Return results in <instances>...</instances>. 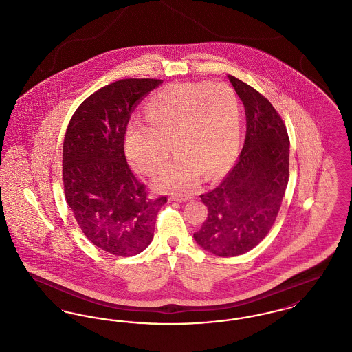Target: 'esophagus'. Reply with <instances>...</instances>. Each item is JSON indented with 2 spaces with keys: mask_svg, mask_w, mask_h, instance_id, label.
Wrapping results in <instances>:
<instances>
[{
  "mask_svg": "<svg viewBox=\"0 0 352 352\" xmlns=\"http://www.w3.org/2000/svg\"><path fill=\"white\" fill-rule=\"evenodd\" d=\"M190 199V197H187V195H171L170 197V201H187Z\"/></svg>",
  "mask_w": 352,
  "mask_h": 352,
  "instance_id": "obj_1",
  "label": "esophagus"
}]
</instances>
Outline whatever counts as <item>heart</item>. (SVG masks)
Segmentation results:
<instances>
[{"instance_id": "1", "label": "heart", "mask_w": 352, "mask_h": 352, "mask_svg": "<svg viewBox=\"0 0 352 352\" xmlns=\"http://www.w3.org/2000/svg\"><path fill=\"white\" fill-rule=\"evenodd\" d=\"M148 124L132 122L125 132L126 157L135 171L155 175L162 190L184 192L215 178L237 153L241 105L227 84L174 83L161 88L145 107Z\"/></svg>"}]
</instances>
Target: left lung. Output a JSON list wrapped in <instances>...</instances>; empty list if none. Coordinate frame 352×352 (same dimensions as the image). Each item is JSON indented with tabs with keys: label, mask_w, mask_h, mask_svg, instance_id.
<instances>
[{
	"label": "left lung",
	"mask_w": 352,
	"mask_h": 352,
	"mask_svg": "<svg viewBox=\"0 0 352 352\" xmlns=\"http://www.w3.org/2000/svg\"><path fill=\"white\" fill-rule=\"evenodd\" d=\"M228 79L245 109V141L221 184L201 195L208 215L194 234L204 251L220 257L251 251L268 234L289 181L290 144L283 118L253 87L232 75Z\"/></svg>",
	"instance_id": "obj_1"
}]
</instances>
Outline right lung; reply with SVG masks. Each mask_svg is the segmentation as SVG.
Returning <instances> with one entry per match:
<instances>
[{
    "mask_svg": "<svg viewBox=\"0 0 352 352\" xmlns=\"http://www.w3.org/2000/svg\"><path fill=\"white\" fill-rule=\"evenodd\" d=\"M160 79H122L94 92L69 120L63 142L68 206L85 237L115 256L148 248L166 197L153 199L129 168L124 140L131 115Z\"/></svg>",
    "mask_w": 352,
    "mask_h": 352,
    "instance_id": "1",
    "label": "right lung"
}]
</instances>
